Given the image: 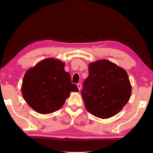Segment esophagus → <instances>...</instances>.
Wrapping results in <instances>:
<instances>
[{"mask_svg": "<svg viewBox=\"0 0 153 153\" xmlns=\"http://www.w3.org/2000/svg\"><path fill=\"white\" fill-rule=\"evenodd\" d=\"M77 88H78L79 91L81 90V88H82V85H81L80 83H77Z\"/></svg>", "mask_w": 153, "mask_h": 153, "instance_id": "obj_1", "label": "esophagus"}]
</instances>
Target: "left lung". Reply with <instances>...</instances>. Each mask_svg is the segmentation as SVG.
Here are the masks:
<instances>
[{
	"mask_svg": "<svg viewBox=\"0 0 153 153\" xmlns=\"http://www.w3.org/2000/svg\"><path fill=\"white\" fill-rule=\"evenodd\" d=\"M83 87L82 95L87 111L102 119L118 114L131 93L126 71L105 59L89 64Z\"/></svg>",
	"mask_w": 153,
	"mask_h": 153,
	"instance_id": "obj_1",
	"label": "left lung"
}]
</instances>
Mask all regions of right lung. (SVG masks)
<instances>
[{
	"label": "right lung",
	"instance_id": "add662e5",
	"mask_svg": "<svg viewBox=\"0 0 153 153\" xmlns=\"http://www.w3.org/2000/svg\"><path fill=\"white\" fill-rule=\"evenodd\" d=\"M65 64L60 60L46 58L25 74L22 85L23 97L31 108L48 114L59 110L71 91L78 89L71 83Z\"/></svg>",
	"mask_w": 153,
	"mask_h": 153
}]
</instances>
